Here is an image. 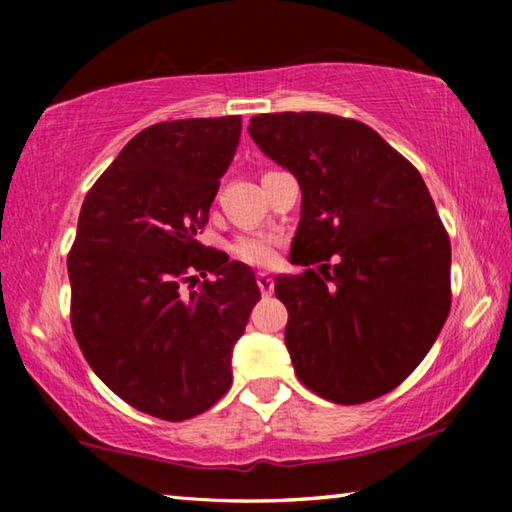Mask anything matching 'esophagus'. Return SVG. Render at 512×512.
<instances>
[{
	"mask_svg": "<svg viewBox=\"0 0 512 512\" xmlns=\"http://www.w3.org/2000/svg\"><path fill=\"white\" fill-rule=\"evenodd\" d=\"M257 287H259V291L264 293V296H271V293H273V277L268 273H257Z\"/></svg>",
	"mask_w": 512,
	"mask_h": 512,
	"instance_id": "esophagus-1",
	"label": "esophagus"
}]
</instances>
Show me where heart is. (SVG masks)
<instances>
[{"label":"heart","mask_w":512,"mask_h":512,"mask_svg":"<svg viewBox=\"0 0 512 512\" xmlns=\"http://www.w3.org/2000/svg\"><path fill=\"white\" fill-rule=\"evenodd\" d=\"M235 255L246 264H255V266H268L275 259V248L273 241L266 239L262 235H244L235 241Z\"/></svg>","instance_id":"obj_1"}]
</instances>
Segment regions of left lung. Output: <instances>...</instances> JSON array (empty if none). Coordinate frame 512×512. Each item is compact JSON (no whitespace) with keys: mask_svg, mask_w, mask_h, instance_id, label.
I'll use <instances>...</instances> for the list:
<instances>
[{"mask_svg":"<svg viewBox=\"0 0 512 512\" xmlns=\"http://www.w3.org/2000/svg\"><path fill=\"white\" fill-rule=\"evenodd\" d=\"M248 133L302 192L291 262L307 268L275 277L298 379L336 404L386 395L452 307V246L420 171L370 126L327 112L257 115Z\"/></svg>","mask_w":512,"mask_h":512,"instance_id":"left-lung-1","label":"left lung"}]
</instances>
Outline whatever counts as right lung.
Returning <instances> with one entry per match:
<instances>
[{
	"label": "right lung",
	"instance_id": "1",
	"mask_svg": "<svg viewBox=\"0 0 512 512\" xmlns=\"http://www.w3.org/2000/svg\"><path fill=\"white\" fill-rule=\"evenodd\" d=\"M239 135V115L144 128L85 196L67 257L83 357L160 420H189L228 393L232 348L262 298L246 264L196 239Z\"/></svg>",
	"mask_w": 512,
	"mask_h": 512
}]
</instances>
